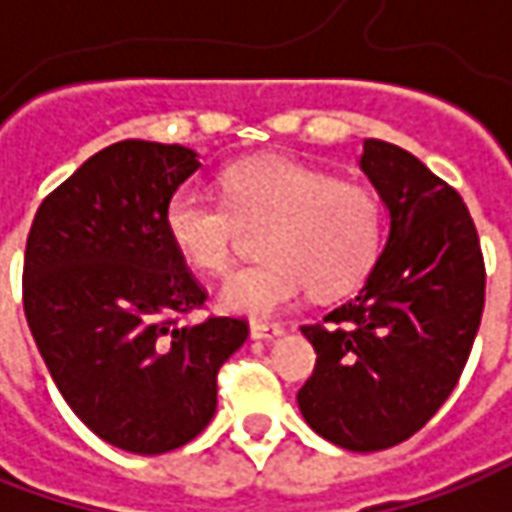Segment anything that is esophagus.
<instances>
[{
	"label": "esophagus",
	"instance_id": "obj_1",
	"mask_svg": "<svg viewBox=\"0 0 512 512\" xmlns=\"http://www.w3.org/2000/svg\"><path fill=\"white\" fill-rule=\"evenodd\" d=\"M249 331H252L255 340H274V337L283 334V326H277V323H252Z\"/></svg>",
	"mask_w": 512,
	"mask_h": 512
}]
</instances>
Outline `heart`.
I'll return each instance as SVG.
<instances>
[{
	"instance_id": "b5f03b06",
	"label": "heart",
	"mask_w": 512,
	"mask_h": 512,
	"mask_svg": "<svg viewBox=\"0 0 512 512\" xmlns=\"http://www.w3.org/2000/svg\"><path fill=\"white\" fill-rule=\"evenodd\" d=\"M223 198L198 184L178 186L164 206V229L192 269L221 274L235 255L240 223H269L263 260L232 272L223 309L269 317L309 286L311 297H340L371 272L382 249V203L357 184L286 158L240 161L223 172Z\"/></svg>"
}]
</instances>
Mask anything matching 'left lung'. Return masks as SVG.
Here are the masks:
<instances>
[{"instance_id":"1","label":"left lung","mask_w":512,"mask_h":512,"mask_svg":"<svg viewBox=\"0 0 512 512\" xmlns=\"http://www.w3.org/2000/svg\"><path fill=\"white\" fill-rule=\"evenodd\" d=\"M360 169L388 209L385 249L348 303L303 326L317 351L300 414L345 450L414 436L465 371L485 309V257L462 195L419 158L365 138Z\"/></svg>"}]
</instances>
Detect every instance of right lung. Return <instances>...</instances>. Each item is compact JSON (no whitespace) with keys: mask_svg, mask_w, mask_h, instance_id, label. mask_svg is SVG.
I'll list each match as a JSON object with an SVG mask.
<instances>
[{"mask_svg":"<svg viewBox=\"0 0 512 512\" xmlns=\"http://www.w3.org/2000/svg\"><path fill=\"white\" fill-rule=\"evenodd\" d=\"M198 167L181 144H110L47 195L27 235L25 317L59 394L104 442L144 456L209 425L218 371L249 337L238 317L181 323L206 291L164 206Z\"/></svg>","mask_w":512,"mask_h":512,"instance_id":"right-lung-1","label":"right lung"}]
</instances>
